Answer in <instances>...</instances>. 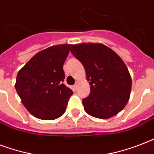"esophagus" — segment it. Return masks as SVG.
I'll use <instances>...</instances> for the list:
<instances>
[{"label": "esophagus", "mask_w": 154, "mask_h": 154, "mask_svg": "<svg viewBox=\"0 0 154 154\" xmlns=\"http://www.w3.org/2000/svg\"><path fill=\"white\" fill-rule=\"evenodd\" d=\"M78 85H79V82H77L76 83H75V85H73L74 89H77V87H78Z\"/></svg>", "instance_id": "obj_1"}]
</instances>
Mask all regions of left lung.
Returning <instances> with one entry per match:
<instances>
[{
  "label": "left lung",
  "instance_id": "left-lung-1",
  "mask_svg": "<svg viewBox=\"0 0 154 154\" xmlns=\"http://www.w3.org/2000/svg\"><path fill=\"white\" fill-rule=\"evenodd\" d=\"M71 53L82 62L90 85V94L82 100L85 111L106 119L121 112L129 101L132 79L126 65L113 50L99 43L71 45Z\"/></svg>",
  "mask_w": 154,
  "mask_h": 154
}]
</instances>
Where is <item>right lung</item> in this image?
I'll return each instance as SVG.
<instances>
[{
    "instance_id": "right-lung-1",
    "label": "right lung",
    "mask_w": 154,
    "mask_h": 154,
    "mask_svg": "<svg viewBox=\"0 0 154 154\" xmlns=\"http://www.w3.org/2000/svg\"><path fill=\"white\" fill-rule=\"evenodd\" d=\"M71 45H58L35 54L17 75L15 89L35 117L57 119L65 113L72 91L63 84V65Z\"/></svg>"
}]
</instances>
